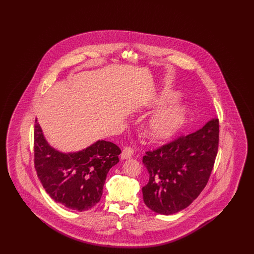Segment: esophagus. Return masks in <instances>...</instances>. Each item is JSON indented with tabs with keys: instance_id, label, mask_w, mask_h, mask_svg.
I'll use <instances>...</instances> for the list:
<instances>
[{
	"instance_id": "34e87169",
	"label": "esophagus",
	"mask_w": 254,
	"mask_h": 254,
	"mask_svg": "<svg viewBox=\"0 0 254 254\" xmlns=\"http://www.w3.org/2000/svg\"><path fill=\"white\" fill-rule=\"evenodd\" d=\"M133 149L130 146H126L122 151V158L123 159H129L133 155Z\"/></svg>"
}]
</instances>
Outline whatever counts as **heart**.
<instances>
[{
	"instance_id": "b5f03b06",
	"label": "heart",
	"mask_w": 254,
	"mask_h": 254,
	"mask_svg": "<svg viewBox=\"0 0 254 254\" xmlns=\"http://www.w3.org/2000/svg\"><path fill=\"white\" fill-rule=\"evenodd\" d=\"M178 98L176 92H166L161 98V103L174 102ZM187 115V109L184 106H177L163 109L155 113L147 124V135L156 141L169 139L178 131L184 124Z\"/></svg>"
}]
</instances>
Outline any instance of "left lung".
Here are the masks:
<instances>
[{
    "instance_id": "obj_1",
    "label": "left lung",
    "mask_w": 254,
    "mask_h": 254,
    "mask_svg": "<svg viewBox=\"0 0 254 254\" xmlns=\"http://www.w3.org/2000/svg\"><path fill=\"white\" fill-rule=\"evenodd\" d=\"M218 144L219 121L213 118L195 132L146 151L143 164L149 180L142 189L145 205L170 215L190 205L207 184Z\"/></svg>"
}]
</instances>
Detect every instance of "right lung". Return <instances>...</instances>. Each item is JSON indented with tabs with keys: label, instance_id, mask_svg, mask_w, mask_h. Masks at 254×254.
I'll return each mask as SVG.
<instances>
[{
	"label": "right lung",
	"instance_id": "1",
	"mask_svg": "<svg viewBox=\"0 0 254 254\" xmlns=\"http://www.w3.org/2000/svg\"><path fill=\"white\" fill-rule=\"evenodd\" d=\"M121 149L98 140L77 152L64 153L49 145L38 122L34 128V164L37 175L49 196L78 211L100 201L109 169L119 162Z\"/></svg>",
	"mask_w": 254,
	"mask_h": 254
}]
</instances>
